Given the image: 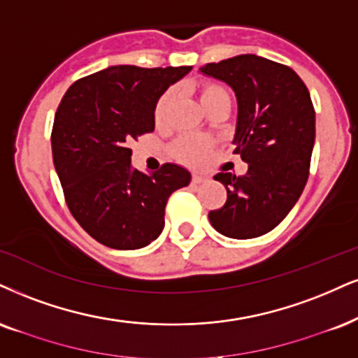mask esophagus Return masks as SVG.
<instances>
[{
	"label": "esophagus",
	"instance_id": "1",
	"mask_svg": "<svg viewBox=\"0 0 358 358\" xmlns=\"http://www.w3.org/2000/svg\"><path fill=\"white\" fill-rule=\"evenodd\" d=\"M204 178H202V176H197V174H194L192 176V184H196V186H197V184H202V182H204Z\"/></svg>",
	"mask_w": 358,
	"mask_h": 358
}]
</instances>
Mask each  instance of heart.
<instances>
[{"mask_svg":"<svg viewBox=\"0 0 358 358\" xmlns=\"http://www.w3.org/2000/svg\"><path fill=\"white\" fill-rule=\"evenodd\" d=\"M197 94H199V99L204 108L213 104L214 101L229 99L227 91L222 86L214 85V83H204V85H201L197 87ZM172 101H174V92L172 91H166L157 99L156 108H154V121H156L157 126H162L167 121ZM210 145H213V143L207 138L186 136V138L179 139V143L176 144V154L186 164H201L207 157V154H209Z\"/></svg>","mask_w":358,"mask_h":358,"instance_id":"heart-1","label":"heart"}]
</instances>
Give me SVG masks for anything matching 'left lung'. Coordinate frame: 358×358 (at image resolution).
I'll return each mask as SVG.
<instances>
[{
    "instance_id": "left-lung-1",
    "label": "left lung",
    "mask_w": 358,
    "mask_h": 358,
    "mask_svg": "<svg viewBox=\"0 0 358 358\" xmlns=\"http://www.w3.org/2000/svg\"><path fill=\"white\" fill-rule=\"evenodd\" d=\"M226 83L237 99L234 154L249 164L244 176L219 172L227 201L210 210L213 227L231 239H254L284 220L306 187L315 143L310 92L289 66L239 55L199 69Z\"/></svg>"
}]
</instances>
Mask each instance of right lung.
<instances>
[{
	"label": "right lung",
	"mask_w": 358,
	"mask_h": 358,
	"mask_svg": "<svg viewBox=\"0 0 358 358\" xmlns=\"http://www.w3.org/2000/svg\"><path fill=\"white\" fill-rule=\"evenodd\" d=\"M191 69L109 66L74 83L57 106L55 169L74 219L99 244L117 250L151 244L164 229L169 196L191 182V172L171 162L152 174L134 169L129 149L154 131L157 99Z\"/></svg>",
	"instance_id": "add662e5"
}]
</instances>
